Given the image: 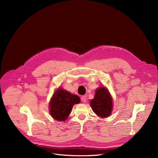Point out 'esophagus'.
<instances>
[{"instance_id":"obj_1","label":"esophagus","mask_w":158,"mask_h":158,"mask_svg":"<svg viewBox=\"0 0 158 158\" xmlns=\"http://www.w3.org/2000/svg\"><path fill=\"white\" fill-rule=\"evenodd\" d=\"M86 99H87L86 95H82V96L81 97V101H82V102H84V103L86 102Z\"/></svg>"}]
</instances>
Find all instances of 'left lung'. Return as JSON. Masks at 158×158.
Wrapping results in <instances>:
<instances>
[{"mask_svg": "<svg viewBox=\"0 0 158 158\" xmlns=\"http://www.w3.org/2000/svg\"><path fill=\"white\" fill-rule=\"evenodd\" d=\"M90 106L93 111L100 117L104 118L111 114L112 98L106 88L101 87L96 89L94 98L91 100Z\"/></svg>", "mask_w": 158, "mask_h": 158, "instance_id": "left-lung-1", "label": "left lung"}]
</instances>
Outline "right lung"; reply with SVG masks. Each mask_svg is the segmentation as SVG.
<instances>
[{
    "label": "right lung",
    "instance_id": "add662e5",
    "mask_svg": "<svg viewBox=\"0 0 158 158\" xmlns=\"http://www.w3.org/2000/svg\"><path fill=\"white\" fill-rule=\"evenodd\" d=\"M80 98L76 95L71 94L67 91L58 89L50 103V113L57 121H64L70 114L73 106L79 103Z\"/></svg>",
    "mask_w": 158,
    "mask_h": 158
}]
</instances>
